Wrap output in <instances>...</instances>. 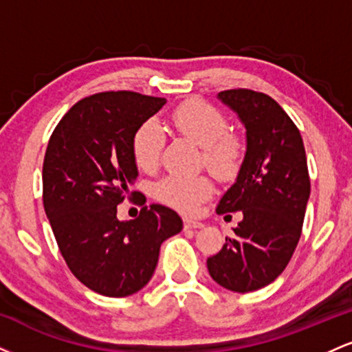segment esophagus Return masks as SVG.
Instances as JSON below:
<instances>
[{
    "instance_id": "1",
    "label": "esophagus",
    "mask_w": 352,
    "mask_h": 352,
    "mask_svg": "<svg viewBox=\"0 0 352 352\" xmlns=\"http://www.w3.org/2000/svg\"><path fill=\"white\" fill-rule=\"evenodd\" d=\"M184 227H185V228H204L205 225L201 223V221L192 220V218H185V221H184Z\"/></svg>"
}]
</instances>
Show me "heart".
I'll use <instances>...</instances> for the list:
<instances>
[{
  "label": "heart",
  "instance_id": "b5f03b06",
  "mask_svg": "<svg viewBox=\"0 0 352 352\" xmlns=\"http://www.w3.org/2000/svg\"><path fill=\"white\" fill-rule=\"evenodd\" d=\"M170 120L180 134L204 148V164L213 175L221 180H230L236 175L243 160V144L238 137L227 134L228 122L218 109L204 100L192 99L180 104L172 112ZM164 140V131L155 119L145 120L137 127L132 135V155L140 170L155 168ZM153 193L170 207L193 212L212 195V184L201 175H168L157 182Z\"/></svg>",
  "mask_w": 352,
  "mask_h": 352
}]
</instances>
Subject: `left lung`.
<instances>
[{
    "label": "left lung",
    "instance_id": "8db88e82",
    "mask_svg": "<svg viewBox=\"0 0 352 352\" xmlns=\"http://www.w3.org/2000/svg\"><path fill=\"white\" fill-rule=\"evenodd\" d=\"M218 99L243 124L246 151L217 212H241L243 220L207 266L220 286L248 293L273 283L292 260L309 200L308 164L300 131L276 100L250 89Z\"/></svg>",
    "mask_w": 352,
    "mask_h": 352
}]
</instances>
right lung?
Instances as JSON below:
<instances>
[{
  "instance_id": "obj_1",
  "label": "right lung",
  "mask_w": 352,
  "mask_h": 352,
  "mask_svg": "<svg viewBox=\"0 0 352 352\" xmlns=\"http://www.w3.org/2000/svg\"><path fill=\"white\" fill-rule=\"evenodd\" d=\"M165 102L129 91L94 94L66 112L47 144L43 201L52 233L72 274L102 296L142 289L160 245L184 228L177 212L159 204L135 220L117 218L139 177L132 135Z\"/></svg>"
}]
</instances>
